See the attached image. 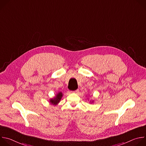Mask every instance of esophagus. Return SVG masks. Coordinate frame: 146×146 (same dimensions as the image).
<instances>
[{
	"label": "esophagus",
	"mask_w": 146,
	"mask_h": 146,
	"mask_svg": "<svg viewBox=\"0 0 146 146\" xmlns=\"http://www.w3.org/2000/svg\"><path fill=\"white\" fill-rule=\"evenodd\" d=\"M78 91H78V90H75V91H73V92H74V93H77Z\"/></svg>",
	"instance_id": "34e87169"
}]
</instances>
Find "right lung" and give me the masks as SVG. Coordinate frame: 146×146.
Listing matches in <instances>:
<instances>
[{
  "label": "right lung",
  "instance_id": "right-lung-1",
  "mask_svg": "<svg viewBox=\"0 0 146 146\" xmlns=\"http://www.w3.org/2000/svg\"><path fill=\"white\" fill-rule=\"evenodd\" d=\"M62 92H59V93L57 94V95L56 96V97H55V98L52 99L50 100V102H51V103H52L53 105H56V104H57L59 102L61 98H62Z\"/></svg>",
  "mask_w": 146,
  "mask_h": 146
}]
</instances>
